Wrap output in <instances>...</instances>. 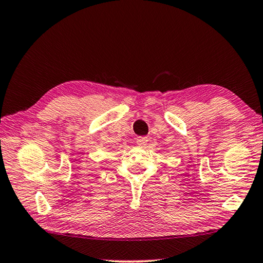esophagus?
I'll return each instance as SVG.
<instances>
[{
  "instance_id": "1",
  "label": "esophagus",
  "mask_w": 263,
  "mask_h": 263,
  "mask_svg": "<svg viewBox=\"0 0 263 263\" xmlns=\"http://www.w3.org/2000/svg\"><path fill=\"white\" fill-rule=\"evenodd\" d=\"M147 142H148V138L147 137H139L137 139V145L140 146V147L146 146Z\"/></svg>"
}]
</instances>
